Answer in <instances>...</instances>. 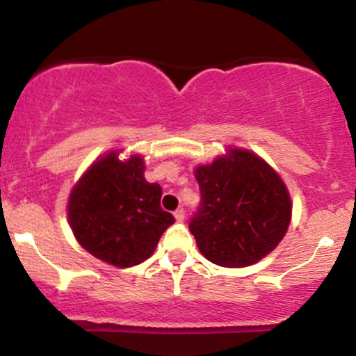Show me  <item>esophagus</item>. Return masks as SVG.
Masks as SVG:
<instances>
[{
  "mask_svg": "<svg viewBox=\"0 0 356 356\" xmlns=\"http://www.w3.org/2000/svg\"><path fill=\"white\" fill-rule=\"evenodd\" d=\"M174 218H175V219H177V220H179V222H182V220H184V218H186V212H184V209H182V207H179V209L174 212Z\"/></svg>",
  "mask_w": 356,
  "mask_h": 356,
  "instance_id": "34e87169",
  "label": "esophagus"
}]
</instances>
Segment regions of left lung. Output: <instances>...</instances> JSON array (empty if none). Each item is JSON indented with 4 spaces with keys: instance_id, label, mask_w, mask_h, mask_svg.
<instances>
[{
    "instance_id": "left-lung-1",
    "label": "left lung",
    "mask_w": 356,
    "mask_h": 356,
    "mask_svg": "<svg viewBox=\"0 0 356 356\" xmlns=\"http://www.w3.org/2000/svg\"><path fill=\"white\" fill-rule=\"evenodd\" d=\"M201 206L191 219L201 254L219 266H251L284 238L291 197L283 179L254 152L229 147L195 169Z\"/></svg>"
}]
</instances>
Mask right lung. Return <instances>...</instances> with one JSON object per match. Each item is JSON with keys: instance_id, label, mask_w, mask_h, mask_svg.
Returning a JSON list of instances; mask_svg holds the SVG:
<instances>
[{"instance_id": "1", "label": "right lung", "mask_w": 356, "mask_h": 356, "mask_svg": "<svg viewBox=\"0 0 356 356\" xmlns=\"http://www.w3.org/2000/svg\"><path fill=\"white\" fill-rule=\"evenodd\" d=\"M142 155L120 161L117 150L97 159L73 186L68 222L85 251L130 268L154 254L174 216L161 207L162 187L144 177Z\"/></svg>"}]
</instances>
